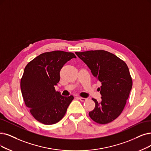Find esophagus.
Masks as SVG:
<instances>
[{
  "label": "esophagus",
  "instance_id": "34e87169",
  "mask_svg": "<svg viewBox=\"0 0 151 151\" xmlns=\"http://www.w3.org/2000/svg\"><path fill=\"white\" fill-rule=\"evenodd\" d=\"M78 99L80 100L81 101H86L87 100V99H86V98L81 97V96H79V97H78Z\"/></svg>",
  "mask_w": 151,
  "mask_h": 151
}]
</instances>
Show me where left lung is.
Segmentation results:
<instances>
[{
	"label": "left lung",
	"mask_w": 151,
	"mask_h": 151,
	"mask_svg": "<svg viewBox=\"0 0 151 151\" xmlns=\"http://www.w3.org/2000/svg\"><path fill=\"white\" fill-rule=\"evenodd\" d=\"M91 70L92 74L101 82L99 91L101 102L92 99L94 109L88 114L99 124H107L121 114L129 97L132 80L128 67L122 59L105 50L76 52Z\"/></svg>",
	"instance_id": "left-lung-1"
}]
</instances>
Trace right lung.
Masks as SVG:
<instances>
[{"mask_svg":"<svg viewBox=\"0 0 151 151\" xmlns=\"http://www.w3.org/2000/svg\"><path fill=\"white\" fill-rule=\"evenodd\" d=\"M74 53L53 51L42 53L25 68L20 88L25 105L38 122L44 124H55L67 111L74 96H63L55 86L60 80V70Z\"/></svg>","mask_w":151,"mask_h":151,"instance_id":"add662e5","label":"right lung"}]
</instances>
